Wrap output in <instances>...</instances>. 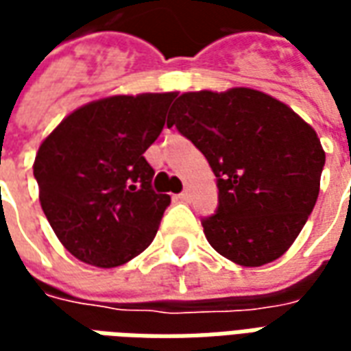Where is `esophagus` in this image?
Returning a JSON list of instances; mask_svg holds the SVG:
<instances>
[{"label":"esophagus","mask_w":351,"mask_h":351,"mask_svg":"<svg viewBox=\"0 0 351 351\" xmlns=\"http://www.w3.org/2000/svg\"><path fill=\"white\" fill-rule=\"evenodd\" d=\"M190 191L186 190V191H182V193H178V199H180V201H184V203H188V201H190Z\"/></svg>","instance_id":"34e87169"}]
</instances>
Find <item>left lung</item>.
<instances>
[{"label": "left lung", "mask_w": 351, "mask_h": 351, "mask_svg": "<svg viewBox=\"0 0 351 351\" xmlns=\"http://www.w3.org/2000/svg\"><path fill=\"white\" fill-rule=\"evenodd\" d=\"M167 125L197 146L216 175L218 208L201 220L210 246L243 267L278 259L316 205L325 165L316 131L252 88L182 93Z\"/></svg>", "instance_id": "obj_1"}]
</instances>
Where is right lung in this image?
<instances>
[{
  "instance_id": "add662e5",
  "label": "right lung",
  "mask_w": 351,
  "mask_h": 351,
  "mask_svg": "<svg viewBox=\"0 0 351 351\" xmlns=\"http://www.w3.org/2000/svg\"><path fill=\"white\" fill-rule=\"evenodd\" d=\"M175 97L169 92L92 101L39 146L34 176L43 213L80 261L118 267L154 241L171 197L154 191L145 152L160 137Z\"/></svg>"
}]
</instances>
